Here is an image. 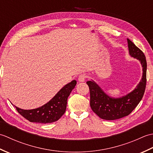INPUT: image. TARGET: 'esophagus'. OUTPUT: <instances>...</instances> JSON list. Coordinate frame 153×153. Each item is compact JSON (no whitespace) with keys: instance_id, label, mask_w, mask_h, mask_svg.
<instances>
[{"instance_id":"obj_1","label":"esophagus","mask_w":153,"mask_h":153,"mask_svg":"<svg viewBox=\"0 0 153 153\" xmlns=\"http://www.w3.org/2000/svg\"><path fill=\"white\" fill-rule=\"evenodd\" d=\"M85 78H86V76L85 74H81L78 77V81L79 82H85Z\"/></svg>"}]
</instances>
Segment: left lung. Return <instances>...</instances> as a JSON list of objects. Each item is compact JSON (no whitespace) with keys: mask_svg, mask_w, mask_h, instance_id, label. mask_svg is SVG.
<instances>
[{"mask_svg":"<svg viewBox=\"0 0 153 153\" xmlns=\"http://www.w3.org/2000/svg\"><path fill=\"white\" fill-rule=\"evenodd\" d=\"M129 54L138 60L143 68L140 82L131 92L119 98H114L104 91L93 80L87 84L90 91V106L93 111L100 118L114 120L128 116L140 102L143 97L147 82V61L144 53L128 39Z\"/></svg>","mask_w":153,"mask_h":153,"instance_id":"1","label":"left lung"}]
</instances>
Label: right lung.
I'll use <instances>...</instances> for the list:
<instances>
[{"instance_id": "obj_1", "label": "right lung", "mask_w": 153, "mask_h": 153, "mask_svg": "<svg viewBox=\"0 0 153 153\" xmlns=\"http://www.w3.org/2000/svg\"><path fill=\"white\" fill-rule=\"evenodd\" d=\"M76 84V80L66 84L53 99L39 108L24 110L14 106L23 117L31 122L47 123L56 122L66 112L68 98Z\"/></svg>"}]
</instances>
